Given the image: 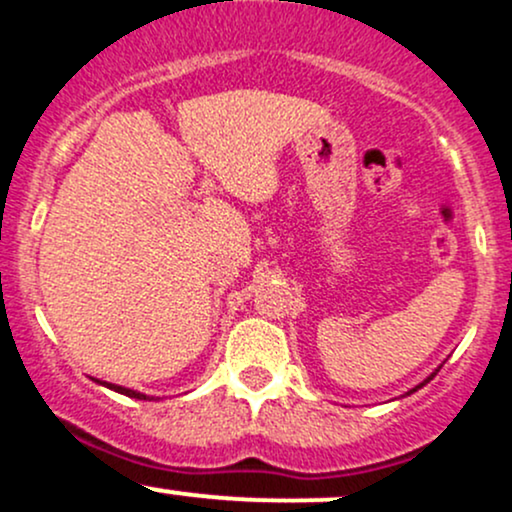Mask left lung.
Segmentation results:
<instances>
[{"instance_id":"obj_1","label":"left lung","mask_w":512,"mask_h":512,"mask_svg":"<svg viewBox=\"0 0 512 512\" xmlns=\"http://www.w3.org/2000/svg\"><path fill=\"white\" fill-rule=\"evenodd\" d=\"M436 373H438V370H436ZM436 373H431V375H428V378L424 380V383H421V385H416V387H414V390H409V392H407V395H411V392H416V390H419V387H424L426 383H431V380H433V378H436Z\"/></svg>"}]
</instances>
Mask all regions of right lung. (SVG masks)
Returning a JSON list of instances; mask_svg holds the SVG:
<instances>
[{"mask_svg": "<svg viewBox=\"0 0 512 512\" xmlns=\"http://www.w3.org/2000/svg\"><path fill=\"white\" fill-rule=\"evenodd\" d=\"M93 380H96V378H93ZM96 383H98V385H103V387H110V390L120 392V395L134 397V399H154V397L144 395V392H137V390H129V387H122V385H113V383H103V380H96Z\"/></svg>", "mask_w": 512, "mask_h": 512, "instance_id": "add662e5", "label": "right lung"}]
</instances>
